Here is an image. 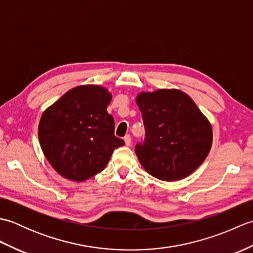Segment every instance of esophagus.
Returning a JSON list of instances; mask_svg holds the SVG:
<instances>
[{"mask_svg": "<svg viewBox=\"0 0 253 253\" xmlns=\"http://www.w3.org/2000/svg\"><path fill=\"white\" fill-rule=\"evenodd\" d=\"M124 141H125V144L127 147H129L131 144V137L129 135H126L125 137H124Z\"/></svg>", "mask_w": 253, "mask_h": 253, "instance_id": "34e87169", "label": "esophagus"}]
</instances>
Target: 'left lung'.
<instances>
[{"instance_id": "obj_1", "label": "left lung", "mask_w": 253, "mask_h": 253, "mask_svg": "<svg viewBox=\"0 0 253 253\" xmlns=\"http://www.w3.org/2000/svg\"><path fill=\"white\" fill-rule=\"evenodd\" d=\"M136 102L146 138L135 151L150 175L174 181L193 173L212 147V126L189 95L177 89L141 92Z\"/></svg>"}]
</instances>
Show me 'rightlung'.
<instances>
[{"instance_id": "right-lung-1", "label": "right lung", "mask_w": 253, "mask_h": 253, "mask_svg": "<svg viewBox=\"0 0 253 253\" xmlns=\"http://www.w3.org/2000/svg\"><path fill=\"white\" fill-rule=\"evenodd\" d=\"M111 100L104 87L78 85L42 114L38 127L41 149L64 178L78 182L91 178L105 169L113 151L124 146L106 111Z\"/></svg>"}]
</instances>
